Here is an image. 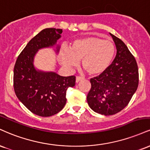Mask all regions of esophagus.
<instances>
[{"instance_id": "esophagus-1", "label": "esophagus", "mask_w": 150, "mask_h": 150, "mask_svg": "<svg viewBox=\"0 0 150 150\" xmlns=\"http://www.w3.org/2000/svg\"><path fill=\"white\" fill-rule=\"evenodd\" d=\"M83 79H84L83 77H81V76H77L76 78V82L78 83V82L80 81L83 80Z\"/></svg>"}]
</instances>
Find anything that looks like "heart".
<instances>
[{"label":"heart","mask_w":150,"mask_h":150,"mask_svg":"<svg viewBox=\"0 0 150 150\" xmlns=\"http://www.w3.org/2000/svg\"><path fill=\"white\" fill-rule=\"evenodd\" d=\"M116 48L110 40L88 36L74 40L69 48L60 52L62 64L68 68L76 67L81 61L83 68L91 75H98L110 67L114 60Z\"/></svg>","instance_id":"1"}]
</instances>
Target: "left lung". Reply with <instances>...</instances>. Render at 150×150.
Masks as SVG:
<instances>
[{
    "label": "left lung",
    "mask_w": 150,
    "mask_h": 150,
    "mask_svg": "<svg viewBox=\"0 0 150 150\" xmlns=\"http://www.w3.org/2000/svg\"><path fill=\"white\" fill-rule=\"evenodd\" d=\"M117 47L115 59L105 71L91 79V88L87 96L94 112L113 115L128 105L138 86L137 62L125 43L110 33Z\"/></svg>",
    "instance_id": "1"
}]
</instances>
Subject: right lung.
I'll return each mask as SVG.
<instances>
[{"mask_svg": "<svg viewBox=\"0 0 150 150\" xmlns=\"http://www.w3.org/2000/svg\"><path fill=\"white\" fill-rule=\"evenodd\" d=\"M62 33V29L54 28L42 30L19 54L14 67L16 96L28 110L40 117H50L60 112L67 102V90L75 86V76L66 77L54 72L37 71L33 64L38 50L54 45Z\"/></svg>", "mask_w": 150, "mask_h": 150, "instance_id": "1", "label": "right lung"}]
</instances>
